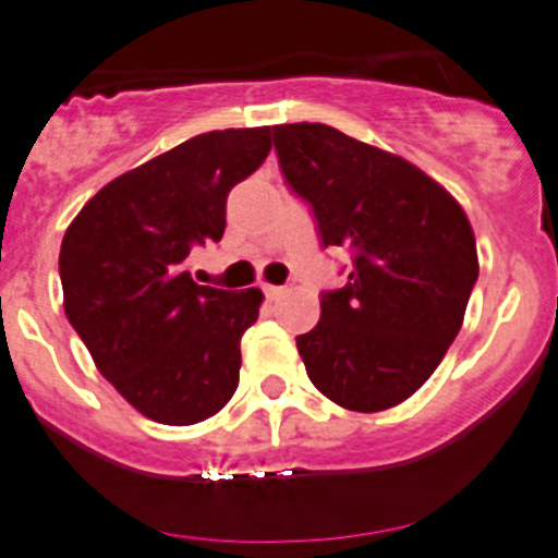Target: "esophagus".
Returning <instances> with one entry per match:
<instances>
[{
  "instance_id": "obj_1",
  "label": "esophagus",
  "mask_w": 558,
  "mask_h": 558,
  "mask_svg": "<svg viewBox=\"0 0 558 558\" xmlns=\"http://www.w3.org/2000/svg\"><path fill=\"white\" fill-rule=\"evenodd\" d=\"M264 294L269 296V300H278L280 294H283V286H272V283H264Z\"/></svg>"
}]
</instances>
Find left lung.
Returning <instances> with one entry per match:
<instances>
[{
    "label": "left lung",
    "instance_id": "left-lung-1",
    "mask_svg": "<svg viewBox=\"0 0 558 558\" xmlns=\"http://www.w3.org/2000/svg\"><path fill=\"white\" fill-rule=\"evenodd\" d=\"M272 140L320 245L353 258L348 283L320 294L315 329L296 337L307 378L340 408H393L459 335L477 280L470 221L418 167L326 123H280Z\"/></svg>",
    "mask_w": 558,
    "mask_h": 558
}]
</instances>
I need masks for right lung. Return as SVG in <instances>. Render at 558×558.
Here are the masks:
<instances>
[{
	"instance_id": "add662e5",
	"label": "right lung",
	"mask_w": 558,
	"mask_h": 558,
	"mask_svg": "<svg viewBox=\"0 0 558 558\" xmlns=\"http://www.w3.org/2000/svg\"><path fill=\"white\" fill-rule=\"evenodd\" d=\"M269 148V126L196 134L110 180L61 240L66 318L145 418L199 424L238 391L240 337L264 294L194 283L185 258L223 238L229 191Z\"/></svg>"
}]
</instances>
